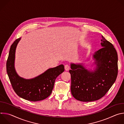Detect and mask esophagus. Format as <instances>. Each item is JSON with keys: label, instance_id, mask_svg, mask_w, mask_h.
<instances>
[{"label": "esophagus", "instance_id": "obj_1", "mask_svg": "<svg viewBox=\"0 0 124 124\" xmlns=\"http://www.w3.org/2000/svg\"><path fill=\"white\" fill-rule=\"evenodd\" d=\"M65 69L66 70H70V66L68 64L65 66Z\"/></svg>", "mask_w": 124, "mask_h": 124}]
</instances>
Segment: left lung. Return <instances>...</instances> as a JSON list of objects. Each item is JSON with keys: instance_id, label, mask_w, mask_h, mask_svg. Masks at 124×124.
I'll return each instance as SVG.
<instances>
[{"instance_id": "obj_1", "label": "left lung", "mask_w": 124, "mask_h": 124, "mask_svg": "<svg viewBox=\"0 0 124 124\" xmlns=\"http://www.w3.org/2000/svg\"><path fill=\"white\" fill-rule=\"evenodd\" d=\"M103 47L94 55L97 68L94 72L81 65L71 64L70 90L73 97L82 101L100 99L106 94L118 75V55L113 45L101 36Z\"/></svg>"}]
</instances>
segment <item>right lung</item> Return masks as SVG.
Here are the masks:
<instances>
[{"label":"right lung","mask_w":124,"mask_h":124,"mask_svg":"<svg viewBox=\"0 0 124 124\" xmlns=\"http://www.w3.org/2000/svg\"><path fill=\"white\" fill-rule=\"evenodd\" d=\"M21 38L11 45L6 62L7 73L15 93L25 100L36 101L44 100L51 93L57 77L64 71L61 64L48 69L41 75L31 79H25L18 76L15 71L14 61L16 46Z\"/></svg>","instance_id":"add662e5"}]
</instances>
